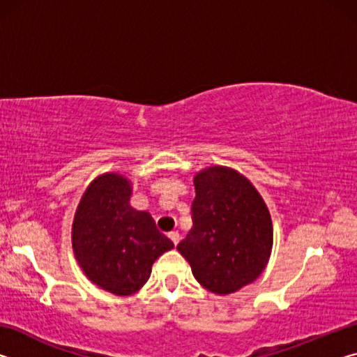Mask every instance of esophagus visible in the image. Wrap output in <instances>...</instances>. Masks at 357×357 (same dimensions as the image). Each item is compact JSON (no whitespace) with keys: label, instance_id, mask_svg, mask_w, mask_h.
<instances>
[{"label":"esophagus","instance_id":"1","mask_svg":"<svg viewBox=\"0 0 357 357\" xmlns=\"http://www.w3.org/2000/svg\"><path fill=\"white\" fill-rule=\"evenodd\" d=\"M168 238L172 239V243H173L174 245H178L179 239H181V236H179V233H178V231H170V233H168Z\"/></svg>","mask_w":357,"mask_h":357}]
</instances>
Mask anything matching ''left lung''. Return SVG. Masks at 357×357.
<instances>
[{
    "instance_id": "8db88e82",
    "label": "left lung",
    "mask_w": 357,
    "mask_h": 357,
    "mask_svg": "<svg viewBox=\"0 0 357 357\" xmlns=\"http://www.w3.org/2000/svg\"><path fill=\"white\" fill-rule=\"evenodd\" d=\"M193 184V227L176 249L204 288L234 293L268 264L273 249L269 211L249 179L231 168H206Z\"/></svg>"
}]
</instances>
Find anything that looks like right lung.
Wrapping results in <instances>:
<instances>
[{
    "label": "right lung",
    "mask_w": 357,
    "mask_h": 357,
    "mask_svg": "<svg viewBox=\"0 0 357 357\" xmlns=\"http://www.w3.org/2000/svg\"><path fill=\"white\" fill-rule=\"evenodd\" d=\"M130 193L124 176L102 174L83 193L72 225V247L83 273L118 296L138 291L155 259L174 247L153 217L130 206Z\"/></svg>",
    "instance_id": "obj_1"
}]
</instances>
